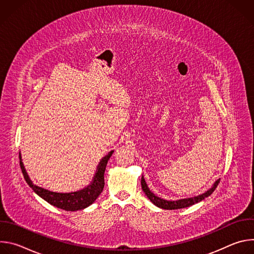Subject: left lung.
I'll list each match as a JSON object with an SVG mask.
<instances>
[{
	"mask_svg": "<svg viewBox=\"0 0 254 254\" xmlns=\"http://www.w3.org/2000/svg\"><path fill=\"white\" fill-rule=\"evenodd\" d=\"M220 182V179H218L214 183V185L212 186L211 189H209L207 192L199 195V196H195L192 198H186V199H181V200H177V201H168L165 199H162L158 196H156L148 187L146 181L143 179V176L141 177L140 183H141V189L144 192V194L147 195V197L152 201L153 204H155L157 207H160L162 209H167V210H175V209H182V208H186V207H190L195 203H198L202 200H204L206 197L210 196L214 190L217 188Z\"/></svg>",
	"mask_w": 254,
	"mask_h": 254,
	"instance_id": "1",
	"label": "left lung"
}]
</instances>
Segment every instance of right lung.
I'll return each mask as SVG.
<instances>
[{"instance_id":"right-lung-1","label":"right lung","mask_w":254,"mask_h":254,"mask_svg":"<svg viewBox=\"0 0 254 254\" xmlns=\"http://www.w3.org/2000/svg\"><path fill=\"white\" fill-rule=\"evenodd\" d=\"M113 153L114 151L110 152L105 157L101 159V161L97 166L95 175L93 177V180L90 185H88L86 188L80 191L72 192V193H56V192H52L34 185L25 170L24 164L21 159V155L19 157H20V167H21L24 179L26 180V182L30 186V188H32V190L36 194L40 196L49 204L57 208H60L66 211H77L91 205L102 192L104 187V171L106 168V164L108 160H110V158L112 157Z\"/></svg>"}]
</instances>
